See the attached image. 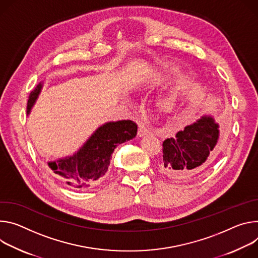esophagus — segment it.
<instances>
[{"label": "esophagus", "mask_w": 258, "mask_h": 258, "mask_svg": "<svg viewBox=\"0 0 258 258\" xmlns=\"http://www.w3.org/2000/svg\"><path fill=\"white\" fill-rule=\"evenodd\" d=\"M138 136L142 137V136H146L150 133H152V128L149 127L148 125H145L144 123H140L138 126Z\"/></svg>", "instance_id": "34e87169"}]
</instances>
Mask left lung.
Here are the masks:
<instances>
[{"instance_id":"left-lung-1","label":"left lung","mask_w":258,"mask_h":258,"mask_svg":"<svg viewBox=\"0 0 258 258\" xmlns=\"http://www.w3.org/2000/svg\"><path fill=\"white\" fill-rule=\"evenodd\" d=\"M219 125L210 114L163 141L162 172L174 180L195 177L209 167L218 150Z\"/></svg>"}]
</instances>
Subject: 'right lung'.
Wrapping results in <instances>:
<instances>
[{"mask_svg":"<svg viewBox=\"0 0 258 258\" xmlns=\"http://www.w3.org/2000/svg\"><path fill=\"white\" fill-rule=\"evenodd\" d=\"M43 85L44 82H40L31 92L26 107L27 114L35 105ZM136 134L137 125L133 121L107 122L99 126L75 154L48 162V166L70 188L90 187L100 182L105 175L114 149L133 139Z\"/></svg>","mask_w":258,"mask_h":258,"instance_id":"1","label":"right lung"}]
</instances>
